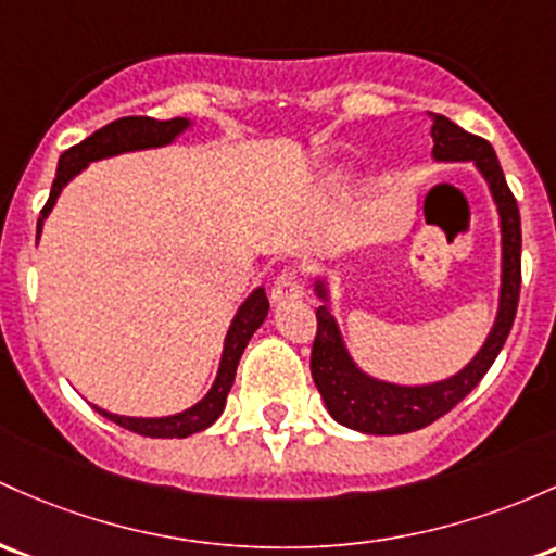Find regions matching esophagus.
<instances>
[{
	"label": "esophagus",
	"instance_id": "34e87169",
	"mask_svg": "<svg viewBox=\"0 0 556 556\" xmlns=\"http://www.w3.org/2000/svg\"><path fill=\"white\" fill-rule=\"evenodd\" d=\"M303 295V282L298 277L295 268H285L271 285V303L274 306H285V303L298 301Z\"/></svg>",
	"mask_w": 556,
	"mask_h": 556
}]
</instances>
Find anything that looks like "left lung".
Returning a JSON list of instances; mask_svg holds the SVG:
<instances>
[{"instance_id":"8db88e82","label":"left lung","mask_w":556,"mask_h":556,"mask_svg":"<svg viewBox=\"0 0 556 556\" xmlns=\"http://www.w3.org/2000/svg\"><path fill=\"white\" fill-rule=\"evenodd\" d=\"M432 118V157L438 163H475L485 179L491 198L498 211L502 227V288H498V311L488 332L483 348L475 353L472 362L462 367L446 380L427 382V386H399V382L377 380L353 362L343 332L329 306L327 279L314 282L316 298L321 306L316 308V338L311 351V375L329 417L351 430L367 435H404V432L422 430L438 417L451 412L462 399L478 386L496 362L520 301V255H522V229L520 211L515 194L509 192L498 157L485 139L467 134L448 121L446 115L430 113Z\"/></svg>"}]
</instances>
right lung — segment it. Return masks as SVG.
I'll return each instance as SVG.
<instances>
[{"mask_svg":"<svg viewBox=\"0 0 556 556\" xmlns=\"http://www.w3.org/2000/svg\"><path fill=\"white\" fill-rule=\"evenodd\" d=\"M192 121L189 118H170V121H155L144 118V115H129V118H118L113 124L102 126L100 131H94L91 137L78 142L76 148L65 150L60 155L58 174H54L52 192L47 205L41 208L39 224H36V240L41 237V227H45V218L50 216V211L58 203L60 192L68 185L73 176L81 174L89 163L105 161V157L124 155V152H137V150H152V148H166V144L174 142L179 134H185ZM268 314V298L264 288H255L250 295L242 301V306L237 308L235 319L227 329V338H224V351L222 362H218L216 380L208 393L198 401L194 406L185 408L179 414H168V417H124V414L105 412V408L94 406L102 417H108L110 422L126 427V430L137 432V435L144 438H187L192 432L205 430L222 417L224 406H227V395L231 390V382H235L237 364H240L242 351L253 338V332L264 325Z\"/></svg>","mask_w":556,"mask_h":556,"instance_id":"1","label":"right lung"}]
</instances>
